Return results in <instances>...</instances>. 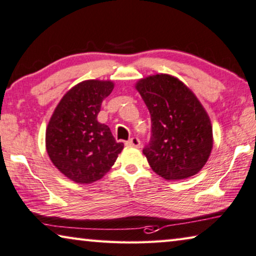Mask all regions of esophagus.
I'll list each match as a JSON object with an SVG mask.
<instances>
[{"label": "esophagus", "instance_id": "esophagus-1", "mask_svg": "<svg viewBox=\"0 0 256 256\" xmlns=\"http://www.w3.org/2000/svg\"><path fill=\"white\" fill-rule=\"evenodd\" d=\"M125 144L128 146V147H140L141 142L138 138H131V139L128 140L126 142H125Z\"/></svg>", "mask_w": 256, "mask_h": 256}]
</instances>
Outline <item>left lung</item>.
<instances>
[{
    "mask_svg": "<svg viewBox=\"0 0 256 256\" xmlns=\"http://www.w3.org/2000/svg\"><path fill=\"white\" fill-rule=\"evenodd\" d=\"M152 117L142 152L165 180H182L200 171L213 146L212 125L196 96L176 77L160 74L136 84Z\"/></svg>",
    "mask_w": 256,
    "mask_h": 256,
    "instance_id": "1",
    "label": "left lung"
}]
</instances>
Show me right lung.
Listing matches in <instances>:
<instances>
[{
	"label": "right lung",
	"instance_id": "right-lung-1",
	"mask_svg": "<svg viewBox=\"0 0 256 256\" xmlns=\"http://www.w3.org/2000/svg\"><path fill=\"white\" fill-rule=\"evenodd\" d=\"M112 88L110 80H90L77 84L60 100L48 122V157L64 176L77 184L101 179L124 147L107 125L96 120L102 100Z\"/></svg>",
	"mask_w": 256,
	"mask_h": 256
}]
</instances>
